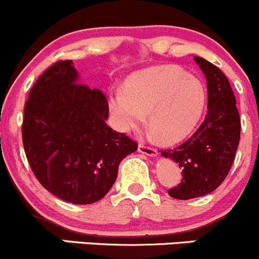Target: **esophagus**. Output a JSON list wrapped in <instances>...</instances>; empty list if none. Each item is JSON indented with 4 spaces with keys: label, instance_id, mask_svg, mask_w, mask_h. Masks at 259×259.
Returning a JSON list of instances; mask_svg holds the SVG:
<instances>
[{
    "label": "esophagus",
    "instance_id": "esophagus-1",
    "mask_svg": "<svg viewBox=\"0 0 259 259\" xmlns=\"http://www.w3.org/2000/svg\"><path fill=\"white\" fill-rule=\"evenodd\" d=\"M138 150H139L140 153L145 154V155H148V156H156V155H158V151H156L155 149H153V148H150V146L145 145L144 143H139Z\"/></svg>",
    "mask_w": 259,
    "mask_h": 259
}]
</instances>
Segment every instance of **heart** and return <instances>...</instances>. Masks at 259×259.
Listing matches in <instances>:
<instances>
[{
	"label": "heart",
	"mask_w": 259,
	"mask_h": 259,
	"mask_svg": "<svg viewBox=\"0 0 259 259\" xmlns=\"http://www.w3.org/2000/svg\"><path fill=\"white\" fill-rule=\"evenodd\" d=\"M109 110L117 130L142 127L148 114L154 138L177 143L192 133L205 105V88L178 66H155L132 75L124 90L109 95Z\"/></svg>",
	"instance_id": "obj_1"
}]
</instances>
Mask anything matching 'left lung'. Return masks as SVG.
I'll use <instances>...</instances> for the list:
<instances>
[{
    "instance_id": "obj_1",
    "label": "left lung",
    "mask_w": 259,
    "mask_h": 259,
    "mask_svg": "<svg viewBox=\"0 0 259 259\" xmlns=\"http://www.w3.org/2000/svg\"><path fill=\"white\" fill-rule=\"evenodd\" d=\"M194 61L207 80L204 121L178 148L160 151L183 170L182 183L168 190L170 197L182 200L209 194L222 184L236 158L241 138V119L227 76L203 57L194 56Z\"/></svg>"
}]
</instances>
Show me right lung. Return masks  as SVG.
Here are the masks:
<instances>
[{
    "mask_svg": "<svg viewBox=\"0 0 259 259\" xmlns=\"http://www.w3.org/2000/svg\"><path fill=\"white\" fill-rule=\"evenodd\" d=\"M99 89L80 82L71 60L49 67L25 104L22 142L33 174L45 189L72 204L106 195L122 159L138 144L114 132Z\"/></svg>",
    "mask_w": 259,
    "mask_h": 259,
    "instance_id": "obj_1",
    "label": "right lung"
}]
</instances>
